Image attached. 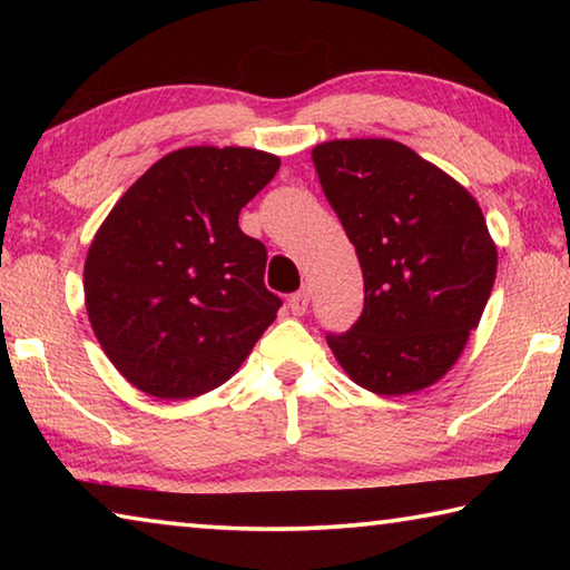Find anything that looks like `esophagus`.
Listing matches in <instances>:
<instances>
[{
  "mask_svg": "<svg viewBox=\"0 0 570 570\" xmlns=\"http://www.w3.org/2000/svg\"><path fill=\"white\" fill-rule=\"evenodd\" d=\"M288 308H292V314H296V316L306 314V308H308V288H302V292L292 294V298H288Z\"/></svg>",
  "mask_w": 570,
  "mask_h": 570,
  "instance_id": "esophagus-1",
  "label": "esophagus"
}]
</instances>
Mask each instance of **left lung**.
Segmentation results:
<instances>
[{"mask_svg":"<svg viewBox=\"0 0 570 570\" xmlns=\"http://www.w3.org/2000/svg\"><path fill=\"white\" fill-rule=\"evenodd\" d=\"M312 158L364 276L362 316L326 344L374 394L430 387L458 362L493 292L498 248L478 200L397 140H330Z\"/></svg>","mask_w":570,"mask_h":570,"instance_id":"left-lung-1","label":"left lung"}]
</instances>
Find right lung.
<instances>
[{
  "label": "right lung",
  "instance_id": "right-lung-1",
  "mask_svg": "<svg viewBox=\"0 0 570 570\" xmlns=\"http://www.w3.org/2000/svg\"><path fill=\"white\" fill-rule=\"evenodd\" d=\"M254 148H180L125 190L85 262V306L125 380L160 400L224 384L282 298L264 284L266 246L238 214L276 176Z\"/></svg>",
  "mask_w": 570,
  "mask_h": 570
}]
</instances>
